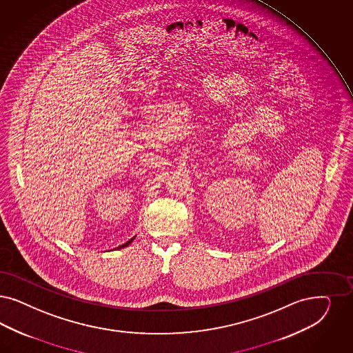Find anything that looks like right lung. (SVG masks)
<instances>
[{
	"mask_svg": "<svg viewBox=\"0 0 353 353\" xmlns=\"http://www.w3.org/2000/svg\"><path fill=\"white\" fill-rule=\"evenodd\" d=\"M134 239H135V237H133V239H130V240H129V241H128V243H123V245H121V246H119V249H121V248H125V246H128V245H129V243H132V241H133Z\"/></svg>",
	"mask_w": 353,
	"mask_h": 353,
	"instance_id": "add662e5",
	"label": "right lung"
}]
</instances>
